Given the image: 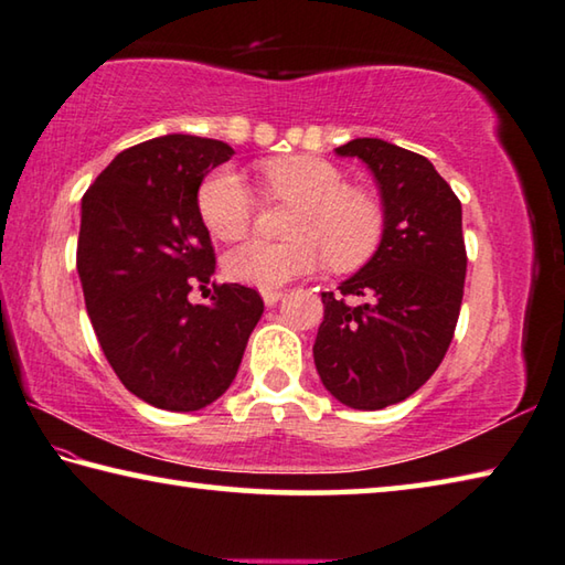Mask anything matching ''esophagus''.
I'll return each instance as SVG.
<instances>
[{
	"mask_svg": "<svg viewBox=\"0 0 565 565\" xmlns=\"http://www.w3.org/2000/svg\"><path fill=\"white\" fill-rule=\"evenodd\" d=\"M263 300H265L267 308H273V305L282 300V290H263Z\"/></svg>",
	"mask_w": 565,
	"mask_h": 565,
	"instance_id": "34e87169",
	"label": "esophagus"
}]
</instances>
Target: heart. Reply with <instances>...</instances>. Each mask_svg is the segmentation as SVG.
<instances>
[{
    "label": "heart",
    "instance_id": "b5f03b06",
    "mask_svg": "<svg viewBox=\"0 0 565 565\" xmlns=\"http://www.w3.org/2000/svg\"><path fill=\"white\" fill-rule=\"evenodd\" d=\"M265 193L298 203L288 225V243L250 241L225 255V273L253 288L275 290L315 273L328 260L348 273L377 253L384 217L362 188L344 185L340 168L318 156H280L260 166ZM198 213L221 241H241L255 221V198L231 166L215 168L198 188Z\"/></svg>",
    "mask_w": 565,
    "mask_h": 565
}]
</instances>
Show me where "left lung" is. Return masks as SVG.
I'll use <instances>...</instances> for the list:
<instances>
[{
	"instance_id": "8db88e82",
	"label": "left lung",
	"mask_w": 565,
	"mask_h": 565,
	"mask_svg": "<svg viewBox=\"0 0 565 565\" xmlns=\"http://www.w3.org/2000/svg\"><path fill=\"white\" fill-rule=\"evenodd\" d=\"M334 151L367 163L384 233L340 295L322 292L315 367L334 399L374 412L417 392L454 340L467 277L461 203L427 158L407 148L354 138ZM350 294L369 302L352 309L343 300Z\"/></svg>"
}]
</instances>
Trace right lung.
<instances>
[{
	"mask_svg": "<svg viewBox=\"0 0 565 565\" xmlns=\"http://www.w3.org/2000/svg\"><path fill=\"white\" fill-rule=\"evenodd\" d=\"M231 156L215 138H151L118 153L82 198L76 270L96 340L124 387L158 409L221 397L265 308L237 282H213V305L188 300L215 270L198 188Z\"/></svg>",
	"mask_w": 565,
	"mask_h": 565,
	"instance_id": "right-lung-1",
	"label": "right lung"
}]
</instances>
